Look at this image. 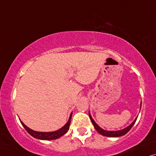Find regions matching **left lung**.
Segmentation results:
<instances>
[{
  "instance_id": "left-lung-1",
  "label": "left lung",
  "mask_w": 156,
  "mask_h": 156,
  "mask_svg": "<svg viewBox=\"0 0 156 156\" xmlns=\"http://www.w3.org/2000/svg\"><path fill=\"white\" fill-rule=\"evenodd\" d=\"M140 108H141V105H140ZM89 116H90V118L91 120V121H92V123L93 124V126H94L95 129L97 130L98 132L100 134H101L102 136H107V137H120V136H124V135L127 133L129 131V130L131 129V128L133 127V126L134 125L135 123H136V120H137V118L136 117V119L134 120V121L133 122V123L130 124V126H128V127H126V128H124L123 130H115V131H109V130H105L101 128V127H99V126H98L96 123H95V122L93 120V119L91 117L90 113H89Z\"/></svg>"
}]
</instances>
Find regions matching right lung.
Segmentation results:
<instances>
[{
    "instance_id": "1",
    "label": "right lung",
    "mask_w": 156,
    "mask_h": 156,
    "mask_svg": "<svg viewBox=\"0 0 156 156\" xmlns=\"http://www.w3.org/2000/svg\"><path fill=\"white\" fill-rule=\"evenodd\" d=\"M72 113H70V118L68 119L67 123L63 127L60 128L59 130H55L53 132H38L35 131V130H31L30 128L25 125L22 121H20V123L23 125V126L25 128V129L27 130V132L28 133L30 136H32L34 138L40 139V140H55V139L61 138V136H63L64 134L68 132V130H69L70 124V119H71Z\"/></svg>"
}]
</instances>
